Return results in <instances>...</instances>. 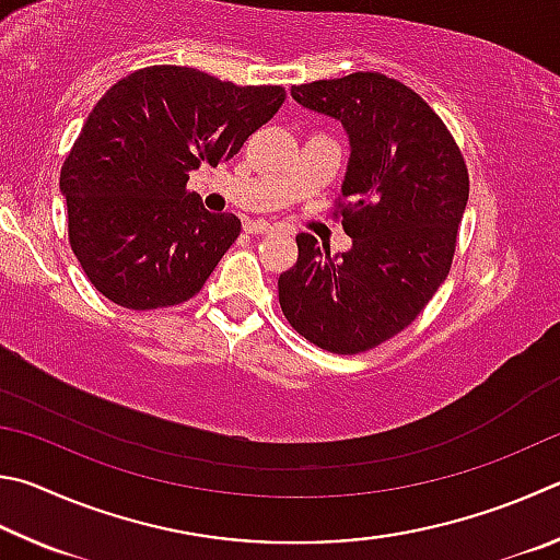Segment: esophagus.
<instances>
[{"instance_id":"34e87169","label":"esophagus","mask_w":560,"mask_h":560,"mask_svg":"<svg viewBox=\"0 0 560 560\" xmlns=\"http://www.w3.org/2000/svg\"><path fill=\"white\" fill-rule=\"evenodd\" d=\"M245 233H255V235H262V233H270L272 225L268 221H245L243 223Z\"/></svg>"}]
</instances>
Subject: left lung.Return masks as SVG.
I'll list each match as a JSON object with an SVG mask.
<instances>
[{"label":"left lung","mask_w":560,"mask_h":560,"mask_svg":"<svg viewBox=\"0 0 560 560\" xmlns=\"http://www.w3.org/2000/svg\"><path fill=\"white\" fill-rule=\"evenodd\" d=\"M292 97L349 135L335 213L354 243L331 258L300 233L298 262L278 280L280 307L315 347L361 354L413 325L447 278L469 199L467 164L440 115L396 78L359 71L292 85Z\"/></svg>","instance_id":"left-lung-1"}]
</instances>
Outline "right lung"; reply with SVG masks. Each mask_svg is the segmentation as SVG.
<instances>
[{"instance_id": "add662e5", "label": "right lung", "mask_w": 560, "mask_h": 560, "mask_svg": "<svg viewBox=\"0 0 560 560\" xmlns=\"http://www.w3.org/2000/svg\"><path fill=\"white\" fill-rule=\"evenodd\" d=\"M285 103L282 85H235L186 66L125 75L88 115L61 166L68 243L93 288L127 310L191 300L241 233L186 189Z\"/></svg>"}]
</instances>
